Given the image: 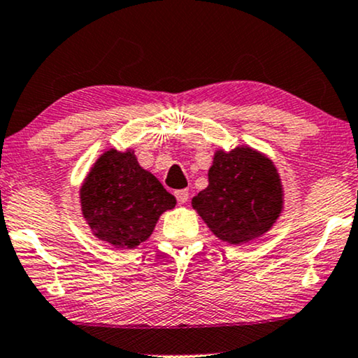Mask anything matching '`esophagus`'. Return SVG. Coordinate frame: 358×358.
<instances>
[{"label": "esophagus", "mask_w": 358, "mask_h": 358, "mask_svg": "<svg viewBox=\"0 0 358 358\" xmlns=\"http://www.w3.org/2000/svg\"><path fill=\"white\" fill-rule=\"evenodd\" d=\"M175 196H176V201H178L180 204H183L188 201L189 193H188V189H178V192H175Z\"/></svg>", "instance_id": "1"}]
</instances>
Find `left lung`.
Listing matches in <instances>:
<instances>
[{
    "label": "left lung",
    "instance_id": "1",
    "mask_svg": "<svg viewBox=\"0 0 358 358\" xmlns=\"http://www.w3.org/2000/svg\"><path fill=\"white\" fill-rule=\"evenodd\" d=\"M208 176L209 187L192 204L219 239L244 244L268 231L282 213L276 169L249 147L216 152Z\"/></svg>",
    "mask_w": 358,
    "mask_h": 358
}]
</instances>
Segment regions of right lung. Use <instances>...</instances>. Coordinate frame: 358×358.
I'll return each mask as SVG.
<instances>
[{"mask_svg":"<svg viewBox=\"0 0 358 358\" xmlns=\"http://www.w3.org/2000/svg\"><path fill=\"white\" fill-rule=\"evenodd\" d=\"M82 209L99 239L136 247L149 239L160 214L175 206V196L137 164L134 154L108 150L82 187Z\"/></svg>","mask_w":358,"mask_h":358,"instance_id":"obj_1","label":"right lung"}]
</instances>
